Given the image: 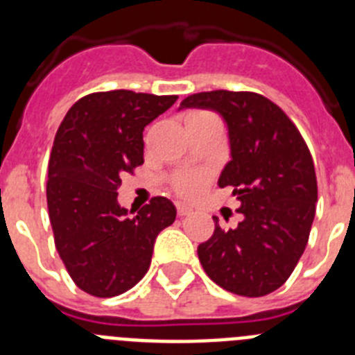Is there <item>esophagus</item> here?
I'll list each match as a JSON object with an SVG mask.
<instances>
[{
    "mask_svg": "<svg viewBox=\"0 0 355 355\" xmlns=\"http://www.w3.org/2000/svg\"><path fill=\"white\" fill-rule=\"evenodd\" d=\"M175 209H178V215L180 216H184L188 215V213H192V208L188 205H184V202H175Z\"/></svg>",
    "mask_w": 355,
    "mask_h": 355,
    "instance_id": "34e87169",
    "label": "esophagus"
}]
</instances>
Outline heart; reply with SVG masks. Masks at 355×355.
I'll list each match as a JSON object with an SVG mask.
<instances>
[{"label":"heart","instance_id":"heart-1","mask_svg":"<svg viewBox=\"0 0 355 355\" xmlns=\"http://www.w3.org/2000/svg\"><path fill=\"white\" fill-rule=\"evenodd\" d=\"M208 181V174L206 172H184V174L178 175L174 181L175 190L183 196H193L205 187Z\"/></svg>","mask_w":355,"mask_h":355}]
</instances>
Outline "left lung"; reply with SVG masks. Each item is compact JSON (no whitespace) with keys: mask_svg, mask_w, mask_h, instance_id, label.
<instances>
[{"mask_svg":"<svg viewBox=\"0 0 355 355\" xmlns=\"http://www.w3.org/2000/svg\"><path fill=\"white\" fill-rule=\"evenodd\" d=\"M181 108H206L227 124L231 162L218 187L233 188L241 222L197 247L199 261L224 290L263 297L286 283L315 218L318 187L311 153L283 110L256 92L211 90L188 96Z\"/></svg>","mask_w":355,"mask_h":355,"instance_id":"left-lung-1","label":"left lung"}]
</instances>
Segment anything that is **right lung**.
I'll return each instance as SVG.
<instances>
[{
    "mask_svg": "<svg viewBox=\"0 0 355 355\" xmlns=\"http://www.w3.org/2000/svg\"><path fill=\"white\" fill-rule=\"evenodd\" d=\"M178 96L94 92L71 106L53 142L48 209L69 275L94 297H115L146 275L159 231L175 220L167 197L135 216L117 202L122 175L144 163V128Z\"/></svg>",
    "mask_w": 355,
    "mask_h": 355,
    "instance_id": "1",
    "label": "right lung"
}]
</instances>
